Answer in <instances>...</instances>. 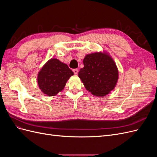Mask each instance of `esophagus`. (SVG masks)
<instances>
[{"label":"esophagus","instance_id":"esophagus-1","mask_svg":"<svg viewBox=\"0 0 157 157\" xmlns=\"http://www.w3.org/2000/svg\"><path fill=\"white\" fill-rule=\"evenodd\" d=\"M73 71L74 72L75 75H77L78 73V70L77 69H74L73 70Z\"/></svg>","mask_w":157,"mask_h":157}]
</instances>
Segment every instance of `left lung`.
<instances>
[{
	"instance_id": "left-lung-1",
	"label": "left lung",
	"mask_w": 157,
	"mask_h": 157,
	"mask_svg": "<svg viewBox=\"0 0 157 157\" xmlns=\"http://www.w3.org/2000/svg\"><path fill=\"white\" fill-rule=\"evenodd\" d=\"M84 67L78 72L88 92L95 96H105L115 88L118 79V70L111 56L106 52L86 55Z\"/></svg>"
}]
</instances>
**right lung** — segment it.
Wrapping results in <instances>:
<instances>
[{
  "label": "right lung",
  "instance_id": "obj_1",
  "mask_svg": "<svg viewBox=\"0 0 157 157\" xmlns=\"http://www.w3.org/2000/svg\"><path fill=\"white\" fill-rule=\"evenodd\" d=\"M73 75L67 64L56 58H52L38 73V85L46 96H54L62 91L67 80Z\"/></svg>",
  "mask_w": 157,
  "mask_h": 157
}]
</instances>
